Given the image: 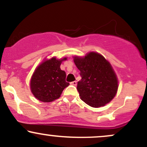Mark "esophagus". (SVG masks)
Segmentation results:
<instances>
[{
    "instance_id": "obj_1",
    "label": "esophagus",
    "mask_w": 147,
    "mask_h": 147,
    "mask_svg": "<svg viewBox=\"0 0 147 147\" xmlns=\"http://www.w3.org/2000/svg\"><path fill=\"white\" fill-rule=\"evenodd\" d=\"M70 84L73 86H77V82H76V81H74V82H70Z\"/></svg>"
}]
</instances>
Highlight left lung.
Here are the masks:
<instances>
[{
  "label": "left lung",
  "mask_w": 147,
  "mask_h": 147,
  "mask_svg": "<svg viewBox=\"0 0 147 147\" xmlns=\"http://www.w3.org/2000/svg\"><path fill=\"white\" fill-rule=\"evenodd\" d=\"M82 79L77 89L80 99L94 108L105 106L114 98L118 88L116 74L102 55L91 52L84 57H74Z\"/></svg>",
  "instance_id": "1"
}]
</instances>
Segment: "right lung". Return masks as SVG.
Masks as SVG:
<instances>
[{
  "label": "right lung",
  "instance_id": "obj_1",
  "mask_svg": "<svg viewBox=\"0 0 147 147\" xmlns=\"http://www.w3.org/2000/svg\"><path fill=\"white\" fill-rule=\"evenodd\" d=\"M67 58L45 60L36 68L30 81V89L37 99L50 102L59 98L64 88L70 84L65 82V72L61 70V62Z\"/></svg>",
  "mask_w": 147,
  "mask_h": 147
}]
</instances>
